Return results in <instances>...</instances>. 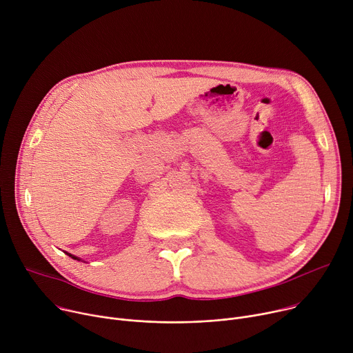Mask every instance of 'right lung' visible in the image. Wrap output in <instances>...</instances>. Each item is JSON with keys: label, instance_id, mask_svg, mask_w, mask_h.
<instances>
[{"label": "right lung", "instance_id": "right-lung-1", "mask_svg": "<svg viewBox=\"0 0 353 353\" xmlns=\"http://www.w3.org/2000/svg\"><path fill=\"white\" fill-rule=\"evenodd\" d=\"M65 253H66V254H69L70 258H72V259H74V261H81V259H79V258H77V256H74V254H72V253H68V252H65Z\"/></svg>", "mask_w": 353, "mask_h": 353}]
</instances>
